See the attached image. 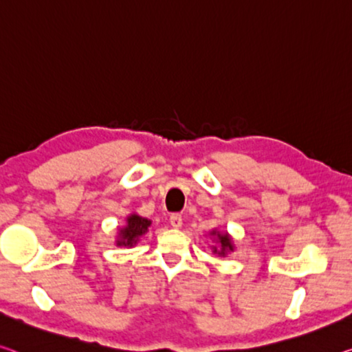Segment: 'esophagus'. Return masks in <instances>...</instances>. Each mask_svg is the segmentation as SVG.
Here are the masks:
<instances>
[{"mask_svg": "<svg viewBox=\"0 0 352 352\" xmlns=\"http://www.w3.org/2000/svg\"><path fill=\"white\" fill-rule=\"evenodd\" d=\"M170 223H171L173 228L179 230L181 226H182V215H179V214H173L171 217H170Z\"/></svg>", "mask_w": 352, "mask_h": 352, "instance_id": "obj_1", "label": "esophagus"}]
</instances>
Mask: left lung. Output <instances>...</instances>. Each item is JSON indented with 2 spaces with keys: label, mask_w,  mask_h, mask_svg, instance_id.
Instances as JSON below:
<instances>
[{
  "label": "left lung",
  "mask_w": 352,
  "mask_h": 352,
  "mask_svg": "<svg viewBox=\"0 0 352 352\" xmlns=\"http://www.w3.org/2000/svg\"><path fill=\"white\" fill-rule=\"evenodd\" d=\"M209 236L214 242V244L210 245V250H212V253H215V255L225 258L228 253L236 250L234 241H232V237L228 231H220L217 228H214L212 231H209Z\"/></svg>",
  "instance_id": "1"
}]
</instances>
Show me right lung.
Masks as SVG:
<instances>
[{
    "mask_svg": "<svg viewBox=\"0 0 352 352\" xmlns=\"http://www.w3.org/2000/svg\"><path fill=\"white\" fill-rule=\"evenodd\" d=\"M153 225V220L142 217L137 212L129 214L126 217V223L118 228V234L115 244L118 247L132 248L140 242V239L149 231V226Z\"/></svg>",
    "mask_w": 352,
    "mask_h": 352,
    "instance_id": "1",
    "label": "right lung"
}]
</instances>
